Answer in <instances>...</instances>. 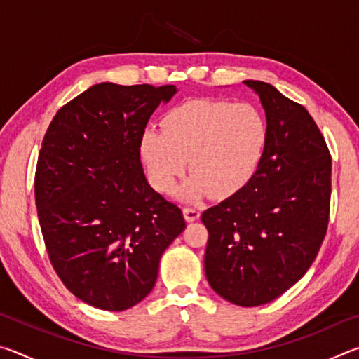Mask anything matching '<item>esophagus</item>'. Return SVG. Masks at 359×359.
<instances>
[{"label": "esophagus", "mask_w": 359, "mask_h": 359, "mask_svg": "<svg viewBox=\"0 0 359 359\" xmlns=\"http://www.w3.org/2000/svg\"><path fill=\"white\" fill-rule=\"evenodd\" d=\"M199 210L196 208H184V217L187 222H196L199 218Z\"/></svg>", "instance_id": "esophagus-1"}]
</instances>
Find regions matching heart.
I'll return each mask as SVG.
<instances>
[{
	"label": "heart",
	"instance_id": "b5f03b06",
	"mask_svg": "<svg viewBox=\"0 0 359 359\" xmlns=\"http://www.w3.org/2000/svg\"><path fill=\"white\" fill-rule=\"evenodd\" d=\"M267 144V123L248 102L190 100L163 118V131L145 128L141 155L158 191L169 193L187 169L191 177L180 196L196 201L228 198L241 191L257 172Z\"/></svg>",
	"mask_w": 359,
	"mask_h": 359
}]
</instances>
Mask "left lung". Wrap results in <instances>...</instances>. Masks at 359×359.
Masks as SVG:
<instances>
[{"instance_id": "obj_1", "label": "left lung", "mask_w": 359, "mask_h": 359, "mask_svg": "<svg viewBox=\"0 0 359 359\" xmlns=\"http://www.w3.org/2000/svg\"><path fill=\"white\" fill-rule=\"evenodd\" d=\"M266 114L267 144L252 180L208 209V282L223 299L263 306L306 274L330 220L331 156L311 114L271 83L244 81Z\"/></svg>"}]
</instances>
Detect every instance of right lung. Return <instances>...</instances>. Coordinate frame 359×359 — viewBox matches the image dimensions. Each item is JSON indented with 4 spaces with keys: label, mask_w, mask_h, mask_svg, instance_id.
Here are the masks:
<instances>
[{
    "label": "right lung",
    "mask_w": 359,
    "mask_h": 359,
    "mask_svg": "<svg viewBox=\"0 0 359 359\" xmlns=\"http://www.w3.org/2000/svg\"><path fill=\"white\" fill-rule=\"evenodd\" d=\"M174 85L96 83L63 106L42 141L36 208L65 287L120 312L155 287L163 252L185 229L177 205L145 179L141 136Z\"/></svg>",
    "instance_id": "add662e5"
}]
</instances>
